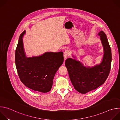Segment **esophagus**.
I'll return each mask as SVG.
<instances>
[{"mask_svg":"<svg viewBox=\"0 0 120 120\" xmlns=\"http://www.w3.org/2000/svg\"><path fill=\"white\" fill-rule=\"evenodd\" d=\"M70 55V52H69V51L68 50H66L64 52V59H66L68 56H69Z\"/></svg>","mask_w":120,"mask_h":120,"instance_id":"34e87169","label":"esophagus"}]
</instances>
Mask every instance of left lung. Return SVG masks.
<instances>
[{
    "instance_id": "1",
    "label": "left lung",
    "mask_w": 120,
    "mask_h": 120,
    "mask_svg": "<svg viewBox=\"0 0 120 120\" xmlns=\"http://www.w3.org/2000/svg\"><path fill=\"white\" fill-rule=\"evenodd\" d=\"M100 37L104 46V55L101 63L92 68L84 67L79 61L68 58L65 65L75 89L79 93L86 94L103 84L107 79L111 69V49L105 33L101 31Z\"/></svg>"
}]
</instances>
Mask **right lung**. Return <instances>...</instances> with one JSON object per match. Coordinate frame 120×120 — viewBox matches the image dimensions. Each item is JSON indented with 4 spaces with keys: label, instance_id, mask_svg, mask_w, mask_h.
<instances>
[{
    "label": "right lung",
    "instance_id": "right-lung-1",
    "mask_svg": "<svg viewBox=\"0 0 120 120\" xmlns=\"http://www.w3.org/2000/svg\"><path fill=\"white\" fill-rule=\"evenodd\" d=\"M20 35L15 49V63L18 75L28 88L42 93L52 88L55 75L64 62L63 53L47 52L38 57L27 58L24 51L23 36Z\"/></svg>",
    "mask_w": 120,
    "mask_h": 120
}]
</instances>
